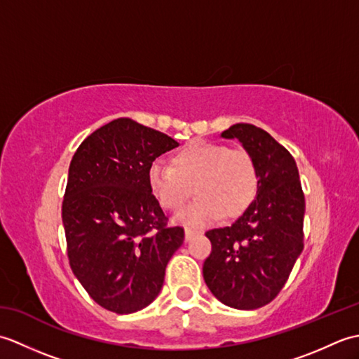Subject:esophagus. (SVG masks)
Returning <instances> with one entry per match:
<instances>
[{"instance_id": "obj_1", "label": "esophagus", "mask_w": 359, "mask_h": 359, "mask_svg": "<svg viewBox=\"0 0 359 359\" xmlns=\"http://www.w3.org/2000/svg\"><path fill=\"white\" fill-rule=\"evenodd\" d=\"M197 234H199V231L189 230V228H187V230H185V241L189 242V241H191V239L194 238V236H197Z\"/></svg>"}]
</instances>
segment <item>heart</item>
I'll return each mask as SVG.
<instances>
[{"label": "heart", "mask_w": 359, "mask_h": 359, "mask_svg": "<svg viewBox=\"0 0 359 359\" xmlns=\"http://www.w3.org/2000/svg\"><path fill=\"white\" fill-rule=\"evenodd\" d=\"M148 185L158 203L170 211L184 207L193 186L199 197L175 220L189 226H203L215 222L220 215L241 216L256 199L259 175L247 151L193 140L172 152L171 168L152 165Z\"/></svg>", "instance_id": "obj_1"}]
</instances>
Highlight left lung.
<instances>
[{"label": "left lung", "mask_w": 359, "mask_h": 359, "mask_svg": "<svg viewBox=\"0 0 359 359\" xmlns=\"http://www.w3.org/2000/svg\"><path fill=\"white\" fill-rule=\"evenodd\" d=\"M220 137L239 140L253 157L259 188L233 225L205 233L212 250L203 279L225 306L255 310L276 297L302 253L306 199L294 158L269 133L238 123Z\"/></svg>", "instance_id": "8db88e82"}]
</instances>
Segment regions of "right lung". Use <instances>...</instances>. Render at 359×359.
I'll return each mask as SVG.
<instances>
[{
    "label": "right lung",
    "mask_w": 359,
    "mask_h": 359,
    "mask_svg": "<svg viewBox=\"0 0 359 359\" xmlns=\"http://www.w3.org/2000/svg\"><path fill=\"white\" fill-rule=\"evenodd\" d=\"M179 143L131 118L86 137L67 174L62 216L75 278L103 309L139 311L162 290L165 270L184 243L148 185L152 162Z\"/></svg>",
    "instance_id": "1"
}]
</instances>
